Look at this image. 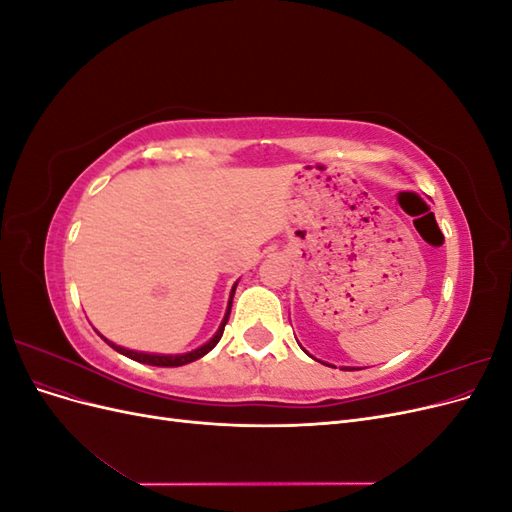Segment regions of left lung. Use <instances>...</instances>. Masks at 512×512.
<instances>
[{
	"mask_svg": "<svg viewBox=\"0 0 512 512\" xmlns=\"http://www.w3.org/2000/svg\"><path fill=\"white\" fill-rule=\"evenodd\" d=\"M307 352V350H305ZM309 356H312V354H309ZM342 369H346V371H350V367H342Z\"/></svg>",
	"mask_w": 512,
	"mask_h": 512,
	"instance_id": "obj_1",
	"label": "left lung"
}]
</instances>
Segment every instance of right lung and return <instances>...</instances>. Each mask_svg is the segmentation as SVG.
<instances>
[{"instance_id":"right-lung-1","label":"right lung","mask_w":512,"mask_h":512,"mask_svg":"<svg viewBox=\"0 0 512 512\" xmlns=\"http://www.w3.org/2000/svg\"><path fill=\"white\" fill-rule=\"evenodd\" d=\"M235 290H237V284L232 286V290H230L228 307H226V314H224V320H222V324H220V329L215 331V335L209 339L207 344H203V346L196 348V350L185 352V354H151V352H136V350H130V348H123V346H117V344H113V342H108V339L102 337L100 333H98V335H100V337L104 339V342H106L108 346H111L113 350H117V352L123 354V356H128V359H132V361L145 363V365H156V367H181V365H188V363H192V361H198L200 356H205L209 350H213L215 344H218L220 339H222L224 327H226L228 316H230V307H232V297H235Z\"/></svg>"}]
</instances>
